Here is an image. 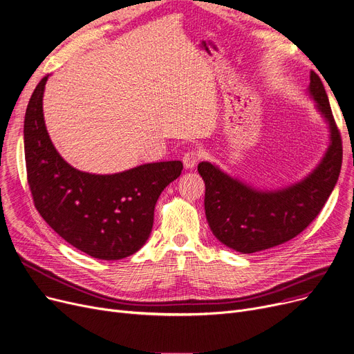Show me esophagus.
Listing matches in <instances>:
<instances>
[{"label":"esophagus","mask_w":354,"mask_h":354,"mask_svg":"<svg viewBox=\"0 0 354 354\" xmlns=\"http://www.w3.org/2000/svg\"><path fill=\"white\" fill-rule=\"evenodd\" d=\"M200 157H201V154H200V151H197V150H190V151H187V153L184 154V157H183L184 169H187V170H192V169H194V167H196V164H197V161L200 160Z\"/></svg>","instance_id":"obj_1"}]
</instances>
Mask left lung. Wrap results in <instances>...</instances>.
I'll list each match as a JSON object with an SVG mask.
<instances>
[{"mask_svg": "<svg viewBox=\"0 0 354 354\" xmlns=\"http://www.w3.org/2000/svg\"><path fill=\"white\" fill-rule=\"evenodd\" d=\"M308 97L328 129L327 149L301 180L263 190L223 171L210 161L198 164L205 183L204 210L214 237L228 248L252 254L295 239L316 218L333 192L342 169V138L320 77L311 71Z\"/></svg>", "mask_w": 354, "mask_h": 354, "instance_id": "obj_1", "label": "left lung"}]
</instances>
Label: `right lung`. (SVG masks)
Here are the masks:
<instances>
[{"instance_id": "obj_1", "label": "right lung", "mask_w": 354, "mask_h": 354, "mask_svg": "<svg viewBox=\"0 0 354 354\" xmlns=\"http://www.w3.org/2000/svg\"><path fill=\"white\" fill-rule=\"evenodd\" d=\"M44 77L24 118L27 177L35 209L53 230L77 250L98 260H120L138 252L150 237L154 207L183 170L181 161L137 165L114 174L74 169L48 136Z\"/></svg>"}]
</instances>
